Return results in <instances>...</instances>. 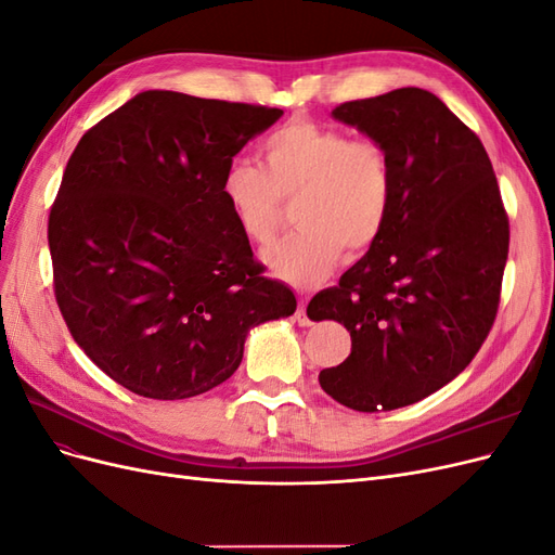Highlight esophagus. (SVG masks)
I'll use <instances>...</instances> for the list:
<instances>
[{
  "instance_id": "34e87169",
  "label": "esophagus",
  "mask_w": 555,
  "mask_h": 555,
  "mask_svg": "<svg viewBox=\"0 0 555 555\" xmlns=\"http://www.w3.org/2000/svg\"><path fill=\"white\" fill-rule=\"evenodd\" d=\"M296 319H298V324H300V326H310V324H312V322H310V317L306 314V300H300V304H298Z\"/></svg>"
}]
</instances>
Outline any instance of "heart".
<instances>
[{
	"instance_id": "heart-1",
	"label": "heart",
	"mask_w": 555,
	"mask_h": 555,
	"mask_svg": "<svg viewBox=\"0 0 555 555\" xmlns=\"http://www.w3.org/2000/svg\"><path fill=\"white\" fill-rule=\"evenodd\" d=\"M263 166L233 159L220 192L243 236L268 245L282 224V201H294V236L263 255L271 273L296 287L324 280L343 249L361 255L386 227L393 169L386 147L351 139L338 127L296 117L263 141Z\"/></svg>"
}]
</instances>
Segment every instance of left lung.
Segmentation results:
<instances>
[{
  "instance_id": "1",
  "label": "left lung",
  "mask_w": 555,
  "mask_h": 555,
  "mask_svg": "<svg viewBox=\"0 0 555 555\" xmlns=\"http://www.w3.org/2000/svg\"><path fill=\"white\" fill-rule=\"evenodd\" d=\"M331 115L386 147L393 201L377 243L310 300L314 322L351 335V354L319 384L349 410L389 412L475 359L495 322L509 220L477 133L433 92L400 88Z\"/></svg>"
}]
</instances>
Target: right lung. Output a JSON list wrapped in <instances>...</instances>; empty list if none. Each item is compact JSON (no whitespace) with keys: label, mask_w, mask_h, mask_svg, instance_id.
<instances>
[{"label":"right lung","mask_w":555,"mask_h":555,"mask_svg":"<svg viewBox=\"0 0 555 555\" xmlns=\"http://www.w3.org/2000/svg\"><path fill=\"white\" fill-rule=\"evenodd\" d=\"M280 108L141 92L82 137L48 217L55 298L74 340L143 398L227 382L249 328L296 298L263 278L222 176Z\"/></svg>","instance_id":"right-lung-1"}]
</instances>
